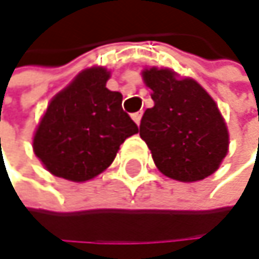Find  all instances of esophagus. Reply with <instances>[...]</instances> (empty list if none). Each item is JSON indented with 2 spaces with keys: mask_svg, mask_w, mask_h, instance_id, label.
I'll return each mask as SVG.
<instances>
[{
  "mask_svg": "<svg viewBox=\"0 0 259 259\" xmlns=\"http://www.w3.org/2000/svg\"><path fill=\"white\" fill-rule=\"evenodd\" d=\"M141 116H143V113L141 112H135V113H132V119L140 125V122H141Z\"/></svg>",
  "mask_w": 259,
  "mask_h": 259,
  "instance_id": "1",
  "label": "esophagus"
}]
</instances>
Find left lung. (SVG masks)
<instances>
[{
  "label": "left lung",
  "instance_id": "1",
  "mask_svg": "<svg viewBox=\"0 0 259 259\" xmlns=\"http://www.w3.org/2000/svg\"><path fill=\"white\" fill-rule=\"evenodd\" d=\"M155 106L140 124V137L161 174L193 183L212 175L229 150V132L212 97L192 78L170 69H144Z\"/></svg>",
  "mask_w": 259,
  "mask_h": 259
}]
</instances>
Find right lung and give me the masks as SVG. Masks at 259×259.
<instances>
[{
    "instance_id": "1",
    "label": "right lung",
    "mask_w": 259,
    "mask_h": 259,
    "mask_svg": "<svg viewBox=\"0 0 259 259\" xmlns=\"http://www.w3.org/2000/svg\"><path fill=\"white\" fill-rule=\"evenodd\" d=\"M104 67L82 70L55 97L33 137V150L55 177L84 183L113 162L138 125L122 110V95L106 87Z\"/></svg>"
}]
</instances>
